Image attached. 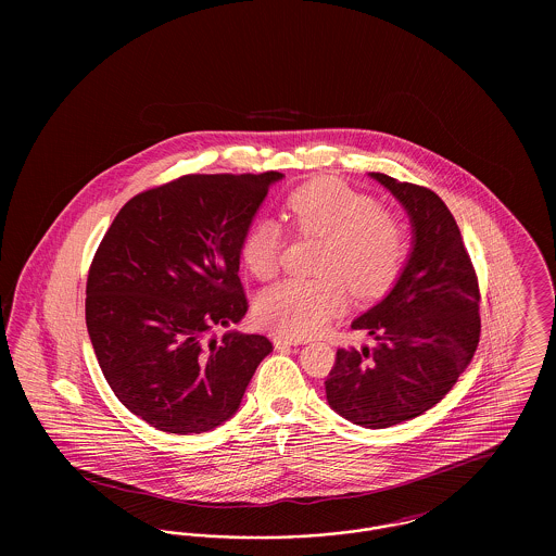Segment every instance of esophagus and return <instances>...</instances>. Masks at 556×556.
I'll return each mask as SVG.
<instances>
[{"mask_svg":"<svg viewBox=\"0 0 556 556\" xmlns=\"http://www.w3.org/2000/svg\"><path fill=\"white\" fill-rule=\"evenodd\" d=\"M273 344H275V348H286V345L300 344V340H293V338H286V336H275Z\"/></svg>","mask_w":556,"mask_h":556,"instance_id":"obj_1","label":"esophagus"}]
</instances>
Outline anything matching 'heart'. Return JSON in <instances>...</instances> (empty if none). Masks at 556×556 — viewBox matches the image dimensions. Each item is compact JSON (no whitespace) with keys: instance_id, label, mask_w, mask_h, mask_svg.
<instances>
[{"instance_id":"heart-1","label":"heart","mask_w":556,"mask_h":556,"mask_svg":"<svg viewBox=\"0 0 556 556\" xmlns=\"http://www.w3.org/2000/svg\"><path fill=\"white\" fill-rule=\"evenodd\" d=\"M291 229L323 238L317 279L291 277L263 291L256 318L286 338L320 333L348 304V286L372 298L396 281L406 254L404 223L381 211L375 198L344 181L325 177L291 191L283 206ZM283 250L281 225L273 218L254 220L239 243V258L258 279L279 270Z\"/></svg>"}]
</instances>
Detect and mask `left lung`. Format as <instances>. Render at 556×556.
Returning <instances> with one entry per match:
<instances>
[{
  "label": "left lung",
  "instance_id": "1",
  "mask_svg": "<svg viewBox=\"0 0 556 556\" xmlns=\"http://www.w3.org/2000/svg\"><path fill=\"white\" fill-rule=\"evenodd\" d=\"M370 177L408 212L413 250L390 293L352 320L377 345L340 348L325 394L348 421L383 429L448 394L476 354L481 320L476 268L442 198L383 173Z\"/></svg>",
  "mask_w": 556,
  "mask_h": 556
}]
</instances>
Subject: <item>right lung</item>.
<instances>
[{
    "mask_svg": "<svg viewBox=\"0 0 556 556\" xmlns=\"http://www.w3.org/2000/svg\"><path fill=\"white\" fill-rule=\"evenodd\" d=\"M281 173L186 175L131 198L87 277L85 320L108 386L166 433H204L238 413L273 350L227 331L248 313L239 243Z\"/></svg>",
    "mask_w": 556,
    "mask_h": 556,
    "instance_id": "add662e5",
    "label": "right lung"
}]
</instances>
